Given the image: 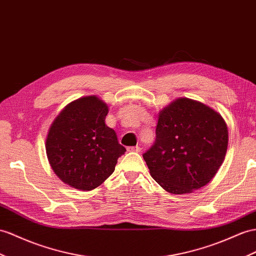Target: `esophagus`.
I'll use <instances>...</instances> for the list:
<instances>
[{
    "label": "esophagus",
    "mask_w": 256,
    "mask_h": 256,
    "mask_svg": "<svg viewBox=\"0 0 256 256\" xmlns=\"http://www.w3.org/2000/svg\"><path fill=\"white\" fill-rule=\"evenodd\" d=\"M140 146H133V147H128V152H140Z\"/></svg>",
    "instance_id": "1"
}]
</instances>
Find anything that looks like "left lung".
Listing matches in <instances>:
<instances>
[{
    "label": "left lung",
    "instance_id": "obj_1",
    "mask_svg": "<svg viewBox=\"0 0 256 256\" xmlns=\"http://www.w3.org/2000/svg\"><path fill=\"white\" fill-rule=\"evenodd\" d=\"M227 145L228 130L220 114L201 102L180 98L160 112L156 140L142 156L150 175L164 190L182 194L214 178Z\"/></svg>",
    "mask_w": 256,
    "mask_h": 256
}]
</instances>
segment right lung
I'll list each match as a JSON object with an SVG mask.
<instances>
[{
	"label": "right lung",
	"mask_w": 256,
	"mask_h": 256,
	"mask_svg": "<svg viewBox=\"0 0 256 256\" xmlns=\"http://www.w3.org/2000/svg\"><path fill=\"white\" fill-rule=\"evenodd\" d=\"M108 107L96 96L69 104L52 124L46 154L53 171L66 184L92 190L114 173L126 149L104 124Z\"/></svg>",
	"instance_id": "right-lung-1"
}]
</instances>
